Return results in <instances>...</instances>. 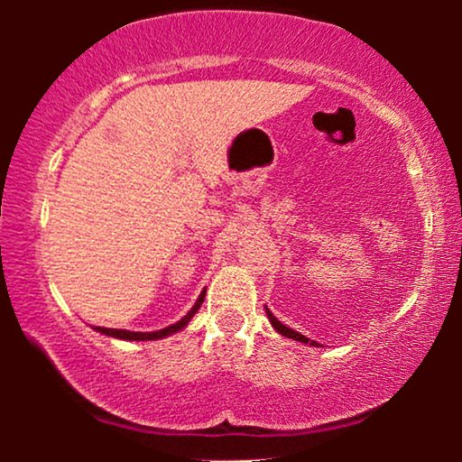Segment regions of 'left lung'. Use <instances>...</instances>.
<instances>
[{
    "instance_id": "left-lung-1",
    "label": "left lung",
    "mask_w": 462,
    "mask_h": 462,
    "mask_svg": "<svg viewBox=\"0 0 462 462\" xmlns=\"http://www.w3.org/2000/svg\"><path fill=\"white\" fill-rule=\"evenodd\" d=\"M264 313H267V318H269V321H271V326L275 328V332H280L282 337H286V338H292V340H296V343H302V345H311V346H319L318 343H315V340H309L307 337H302V334H299V332H294L292 328H288V326H283L280 319L275 318L273 313L269 311L267 307H264Z\"/></svg>"
}]
</instances>
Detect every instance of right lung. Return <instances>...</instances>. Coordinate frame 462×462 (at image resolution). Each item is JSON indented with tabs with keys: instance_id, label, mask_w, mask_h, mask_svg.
Returning a JSON list of instances; mask_svg holds the SVG:
<instances>
[{
	"instance_id": "1",
	"label": "right lung",
	"mask_w": 462,
	"mask_h": 462,
	"mask_svg": "<svg viewBox=\"0 0 462 462\" xmlns=\"http://www.w3.org/2000/svg\"><path fill=\"white\" fill-rule=\"evenodd\" d=\"M204 296H206V290L204 292L199 294V299L195 300V305L189 309V313L185 315V318L176 321V324L168 326V328H162V330H155V332H130V330H116V328H94V330L105 334V337H113V338H122V340H160V338H166L170 337V334H176L180 332L182 328H185L189 321L193 319V315L199 311L201 302H204Z\"/></svg>"
}]
</instances>
